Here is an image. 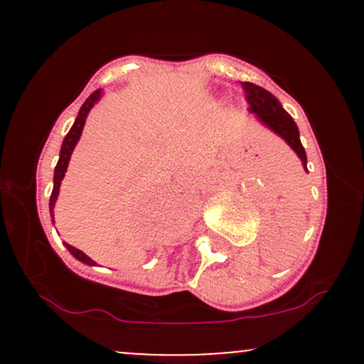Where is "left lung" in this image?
<instances>
[{"instance_id": "8db88e82", "label": "left lung", "mask_w": 364, "mask_h": 364, "mask_svg": "<svg viewBox=\"0 0 364 364\" xmlns=\"http://www.w3.org/2000/svg\"><path fill=\"white\" fill-rule=\"evenodd\" d=\"M243 90L247 93L248 104H250V112L255 114V117L264 127L269 128L271 132H274L278 137H282L291 146L292 151L299 156L303 168L308 172L306 151L301 144L299 130H297V124L291 117V114L282 107V104L274 95H271L264 87L255 86L252 82H243Z\"/></svg>"}]
</instances>
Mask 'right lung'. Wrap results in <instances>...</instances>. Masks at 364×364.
<instances>
[{"instance_id": "obj_1", "label": "right lung", "mask_w": 364, "mask_h": 364, "mask_svg": "<svg viewBox=\"0 0 364 364\" xmlns=\"http://www.w3.org/2000/svg\"><path fill=\"white\" fill-rule=\"evenodd\" d=\"M100 98H102V90H97L95 93L90 95V98L84 102L79 114H77L75 121H73V124H72V128H70L67 137L63 139V144H61V151H60V160H58L56 168H54V188H53V193H50V200H49V211H50V216H53V223H54V205H56L58 196H60V186H61V181H63V178H65V172H67V168H68L70 156H72L73 149H75L77 142H79L80 135H82V128H84V123H86L87 114H90L91 109H93V105L97 104ZM65 247L68 248V252L72 253L77 260L87 264V266H97V262H95L93 259H90V257H87L84 252L77 250V248H73L72 245H68V243H65Z\"/></svg>"}]
</instances>
